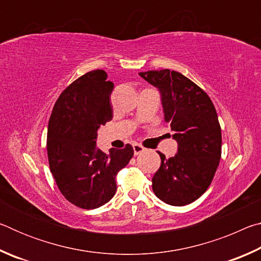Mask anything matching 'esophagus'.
<instances>
[{
    "label": "esophagus",
    "instance_id": "obj_1",
    "mask_svg": "<svg viewBox=\"0 0 261 261\" xmlns=\"http://www.w3.org/2000/svg\"><path fill=\"white\" fill-rule=\"evenodd\" d=\"M132 147H134L135 155H138V154L143 153L145 151V148L141 146V145H139V144H134V145H132Z\"/></svg>",
    "mask_w": 261,
    "mask_h": 261
}]
</instances>
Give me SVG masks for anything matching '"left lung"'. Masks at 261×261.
I'll return each mask as SVG.
<instances>
[{
  "label": "left lung",
  "mask_w": 261,
  "mask_h": 261,
  "mask_svg": "<svg viewBox=\"0 0 261 261\" xmlns=\"http://www.w3.org/2000/svg\"><path fill=\"white\" fill-rule=\"evenodd\" d=\"M139 76L161 94L165 121L170 123L178 148L152 178L155 196L166 204L184 206L197 200L213 180L221 159V126L205 91L177 71L151 70Z\"/></svg>",
  "instance_id": "1"
}]
</instances>
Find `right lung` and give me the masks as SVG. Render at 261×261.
I'll return each instance as SVG.
<instances>
[{
  "mask_svg": "<svg viewBox=\"0 0 261 261\" xmlns=\"http://www.w3.org/2000/svg\"><path fill=\"white\" fill-rule=\"evenodd\" d=\"M114 84L103 70H93L62 92L48 122L49 168L65 199L84 210L105 205L116 192L115 177L134 156V148L96 147L101 125L113 118Z\"/></svg>",
  "mask_w": 261,
  "mask_h": 261,
  "instance_id": "add662e5",
  "label": "right lung"
}]
</instances>
